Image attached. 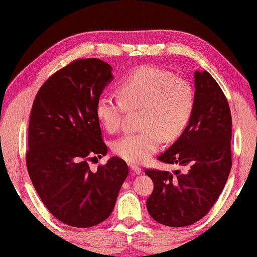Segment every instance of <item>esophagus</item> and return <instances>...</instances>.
Masks as SVG:
<instances>
[{"instance_id": "1", "label": "esophagus", "mask_w": 257, "mask_h": 257, "mask_svg": "<svg viewBox=\"0 0 257 257\" xmlns=\"http://www.w3.org/2000/svg\"><path fill=\"white\" fill-rule=\"evenodd\" d=\"M130 169L136 173V174H140L141 172H143V170H141V168L139 166H136V165H130L129 166Z\"/></svg>"}]
</instances>
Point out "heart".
I'll return each instance as SVG.
<instances>
[{
  "instance_id": "heart-1",
  "label": "heart",
  "mask_w": 257,
  "mask_h": 257,
  "mask_svg": "<svg viewBox=\"0 0 257 257\" xmlns=\"http://www.w3.org/2000/svg\"><path fill=\"white\" fill-rule=\"evenodd\" d=\"M119 97L102 94L96 102V114L102 127L116 133L127 110L143 108L139 133L114 140L112 151L128 162L149 160L160 148L163 138L179 137L187 127L194 106L189 81L160 68L143 66L120 81Z\"/></svg>"
}]
</instances>
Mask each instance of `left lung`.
Instances as JSON below:
<instances>
[{
	"label": "left lung",
	"mask_w": 257,
	"mask_h": 257,
	"mask_svg": "<svg viewBox=\"0 0 257 257\" xmlns=\"http://www.w3.org/2000/svg\"><path fill=\"white\" fill-rule=\"evenodd\" d=\"M194 106L189 124L157 158L184 171L146 169L154 182L147 200L152 219L170 227L193 224L205 216L224 189L232 168V116L224 92L212 76L194 73Z\"/></svg>",
	"instance_id": "8db88e82"
}]
</instances>
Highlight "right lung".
Wrapping results in <instances>:
<instances>
[{
    "label": "right lung",
    "mask_w": 257,
    "mask_h": 257,
    "mask_svg": "<svg viewBox=\"0 0 257 257\" xmlns=\"http://www.w3.org/2000/svg\"><path fill=\"white\" fill-rule=\"evenodd\" d=\"M111 66L79 58L53 74L33 102L26 167L37 194L57 220L75 227L99 224L111 214L128 166L107 154L96 102L112 80Z\"/></svg>",
    "instance_id": "1"
}]
</instances>
